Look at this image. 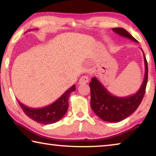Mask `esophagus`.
<instances>
[{"mask_svg": "<svg viewBox=\"0 0 156 156\" xmlns=\"http://www.w3.org/2000/svg\"><path fill=\"white\" fill-rule=\"evenodd\" d=\"M88 82H89L88 76H82V77L80 78V80H79L78 84H85L87 83Z\"/></svg>", "mask_w": 156, "mask_h": 156, "instance_id": "obj_1", "label": "esophagus"}]
</instances>
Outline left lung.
Segmentation results:
<instances>
[{
	"mask_svg": "<svg viewBox=\"0 0 156 156\" xmlns=\"http://www.w3.org/2000/svg\"><path fill=\"white\" fill-rule=\"evenodd\" d=\"M112 30L121 36L138 43L125 29L113 28ZM143 56L145 65L144 77L140 87L135 94L125 97L115 96L109 92L97 78H91V82L89 83L91 107L102 120L109 122H120L129 117L138 109L145 94L148 80V65L144 53Z\"/></svg>",
	"mask_w": 156,
	"mask_h": 156,
	"instance_id": "8db88e82",
	"label": "left lung"
}]
</instances>
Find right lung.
I'll return each mask as SVG.
<instances>
[{
	"instance_id": "right-lung-1",
	"label": "right lung",
	"mask_w": 156,
	"mask_h": 156,
	"mask_svg": "<svg viewBox=\"0 0 156 156\" xmlns=\"http://www.w3.org/2000/svg\"><path fill=\"white\" fill-rule=\"evenodd\" d=\"M75 90L76 85L73 84L54 102L42 108L29 107L21 103L18 100V102L24 113L31 120L42 125H49L59 121L65 115L69 107V96Z\"/></svg>"
}]
</instances>
